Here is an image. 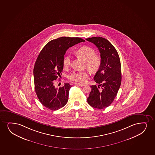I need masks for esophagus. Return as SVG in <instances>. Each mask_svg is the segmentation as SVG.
I'll use <instances>...</instances> for the list:
<instances>
[{"instance_id":"esophagus-1","label":"esophagus","mask_w":155,"mask_h":155,"mask_svg":"<svg viewBox=\"0 0 155 155\" xmlns=\"http://www.w3.org/2000/svg\"><path fill=\"white\" fill-rule=\"evenodd\" d=\"M75 85H78V86H84V84H80V83H75Z\"/></svg>"}]
</instances>
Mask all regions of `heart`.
I'll list each match as a JSON object with an SVG mask.
<instances>
[{
    "instance_id": "obj_1",
    "label": "heart",
    "mask_w": 155,
    "mask_h": 155,
    "mask_svg": "<svg viewBox=\"0 0 155 155\" xmlns=\"http://www.w3.org/2000/svg\"><path fill=\"white\" fill-rule=\"evenodd\" d=\"M94 49L88 46H83L77 50L76 54L78 57L85 61L87 68L91 72H95L98 70L101 64L100 56L95 54ZM63 64L65 68H68L71 64V57L67 55L64 58ZM89 77V74L86 71L74 72L70 75L69 78L70 80L80 83H84Z\"/></svg>"
}]
</instances>
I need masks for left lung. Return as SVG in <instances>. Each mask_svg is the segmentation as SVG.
<instances>
[{
    "instance_id": "8db88e82",
    "label": "left lung",
    "mask_w": 155,
    "mask_h": 155,
    "mask_svg": "<svg viewBox=\"0 0 155 155\" xmlns=\"http://www.w3.org/2000/svg\"><path fill=\"white\" fill-rule=\"evenodd\" d=\"M86 40L96 45L101 58V64L94 77L99 84L91 86V92L87 101L90 106L101 110L112 104L121 84L120 57L114 46L104 38L96 37Z\"/></svg>"
}]
</instances>
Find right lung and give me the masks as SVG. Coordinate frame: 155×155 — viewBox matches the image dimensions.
<instances>
[{"label":"right lung","mask_w":155,"mask_h":155,"mask_svg":"<svg viewBox=\"0 0 155 155\" xmlns=\"http://www.w3.org/2000/svg\"><path fill=\"white\" fill-rule=\"evenodd\" d=\"M84 41L80 38H59L49 42L38 56L33 68L35 93L41 104L49 110H56L67 104L71 85L67 83L58 89L54 83L62 72L66 51Z\"/></svg>","instance_id":"right-lung-1"}]
</instances>
